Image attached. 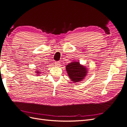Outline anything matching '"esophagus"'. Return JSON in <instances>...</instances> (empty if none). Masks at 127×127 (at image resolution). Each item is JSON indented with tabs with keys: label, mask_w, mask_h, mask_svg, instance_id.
Returning a JSON list of instances; mask_svg holds the SVG:
<instances>
[{
	"label": "esophagus",
	"mask_w": 127,
	"mask_h": 127,
	"mask_svg": "<svg viewBox=\"0 0 127 127\" xmlns=\"http://www.w3.org/2000/svg\"><path fill=\"white\" fill-rule=\"evenodd\" d=\"M55 64H56V66H59V65H60V63L59 61H56Z\"/></svg>",
	"instance_id": "34e87169"
}]
</instances>
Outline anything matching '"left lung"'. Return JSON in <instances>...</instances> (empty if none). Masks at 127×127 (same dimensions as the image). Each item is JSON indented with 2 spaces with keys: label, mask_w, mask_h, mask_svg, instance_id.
Returning a JSON list of instances; mask_svg holds the SVG:
<instances>
[{
  "label": "left lung",
  "mask_w": 127,
  "mask_h": 127,
  "mask_svg": "<svg viewBox=\"0 0 127 127\" xmlns=\"http://www.w3.org/2000/svg\"><path fill=\"white\" fill-rule=\"evenodd\" d=\"M66 70L69 77L74 82H78L83 80L87 71L85 67L80 65L78 62L69 64L66 66Z\"/></svg>",
  "instance_id": "8db88e82"
}]
</instances>
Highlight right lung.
<instances>
[{
	"instance_id": "obj_1",
	"label": "right lung",
	"mask_w": 127,
	"mask_h": 127,
	"mask_svg": "<svg viewBox=\"0 0 127 127\" xmlns=\"http://www.w3.org/2000/svg\"><path fill=\"white\" fill-rule=\"evenodd\" d=\"M36 73H37V74H40V72H38V71H37Z\"/></svg>"
}]
</instances>
